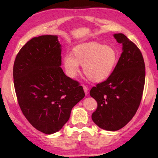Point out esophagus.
Returning a JSON list of instances; mask_svg holds the SVG:
<instances>
[{
  "instance_id": "34e87169",
  "label": "esophagus",
  "mask_w": 158,
  "mask_h": 158,
  "mask_svg": "<svg viewBox=\"0 0 158 158\" xmlns=\"http://www.w3.org/2000/svg\"><path fill=\"white\" fill-rule=\"evenodd\" d=\"M83 88H84V92H85V94L87 95L88 94H89V93H88V90H89V89H88L87 86H85V85H83Z\"/></svg>"
}]
</instances>
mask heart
I'll use <instances>...</instances> for the list:
<instances>
[{"label":"heart","mask_w":158,"mask_h":158,"mask_svg":"<svg viewBox=\"0 0 158 158\" xmlns=\"http://www.w3.org/2000/svg\"><path fill=\"white\" fill-rule=\"evenodd\" d=\"M118 55L113 47L90 42L77 45L72 55L63 58V66L68 75L74 78L82 65L85 75L93 82H100L110 77L117 65Z\"/></svg>","instance_id":"1"}]
</instances>
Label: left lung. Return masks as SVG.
<instances>
[{
	"label": "left lung",
	"instance_id": "obj_1",
	"mask_svg": "<svg viewBox=\"0 0 158 158\" xmlns=\"http://www.w3.org/2000/svg\"><path fill=\"white\" fill-rule=\"evenodd\" d=\"M123 52L106 81L93 87L90 95L98 102L92 114L102 129L116 131L129 123L140 105L145 84V63L141 51L123 33L114 35Z\"/></svg>",
	"mask_w": 158,
	"mask_h": 158
}]
</instances>
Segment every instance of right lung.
Wrapping results in <instances>:
<instances>
[{
	"mask_svg": "<svg viewBox=\"0 0 158 158\" xmlns=\"http://www.w3.org/2000/svg\"><path fill=\"white\" fill-rule=\"evenodd\" d=\"M61 62L58 37L47 35L26 42L13 67L21 110L35 129L47 135L63 127L72 109L85 96L79 83L63 73Z\"/></svg>",
	"mask_w": 158,
	"mask_h": 158,
	"instance_id": "1",
	"label": "right lung"
}]
</instances>
